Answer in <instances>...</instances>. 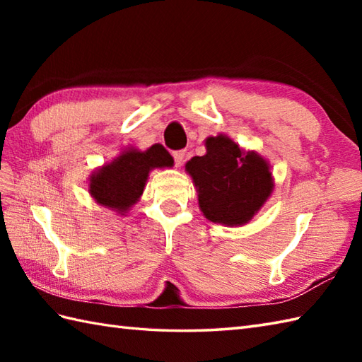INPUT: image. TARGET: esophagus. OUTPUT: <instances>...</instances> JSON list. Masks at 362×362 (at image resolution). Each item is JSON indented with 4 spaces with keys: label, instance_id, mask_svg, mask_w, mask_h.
Returning <instances> with one entry per match:
<instances>
[{
    "label": "esophagus",
    "instance_id": "obj_1",
    "mask_svg": "<svg viewBox=\"0 0 362 362\" xmlns=\"http://www.w3.org/2000/svg\"><path fill=\"white\" fill-rule=\"evenodd\" d=\"M173 157H174L175 166H180L183 163V158H185V151H174Z\"/></svg>",
    "mask_w": 362,
    "mask_h": 362
}]
</instances>
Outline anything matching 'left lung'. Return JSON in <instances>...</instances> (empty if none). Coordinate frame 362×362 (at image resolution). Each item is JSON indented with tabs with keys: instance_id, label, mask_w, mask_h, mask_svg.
Instances as JSON below:
<instances>
[{
	"instance_id": "1",
	"label": "left lung",
	"mask_w": 362,
	"mask_h": 362,
	"mask_svg": "<svg viewBox=\"0 0 362 362\" xmlns=\"http://www.w3.org/2000/svg\"><path fill=\"white\" fill-rule=\"evenodd\" d=\"M205 146V156L193 157L185 166L193 177L199 206L211 222L243 226L272 193L269 165L224 135L206 138Z\"/></svg>"
}]
</instances>
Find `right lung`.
I'll list each match as a JSON object with an SVG mask.
<instances>
[{"mask_svg":"<svg viewBox=\"0 0 362 362\" xmlns=\"http://www.w3.org/2000/svg\"><path fill=\"white\" fill-rule=\"evenodd\" d=\"M173 157L161 144H153L144 152L126 151L91 175L90 194L98 204L124 213L143 194L151 169L173 166Z\"/></svg>","mask_w":362,"mask_h":362,"instance_id":"obj_1","label":"right lung"}]
</instances>
